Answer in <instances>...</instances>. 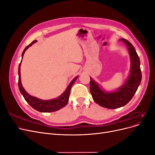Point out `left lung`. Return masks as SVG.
<instances>
[{"label":"left lung","instance_id":"obj_1","mask_svg":"<svg viewBox=\"0 0 155 155\" xmlns=\"http://www.w3.org/2000/svg\"><path fill=\"white\" fill-rule=\"evenodd\" d=\"M120 41H123L127 47L130 61V73L123 85L114 91H106L90 77V91L94 101L100 106L109 109H117L127 104L142 81L140 61L137 51L127 40L121 39Z\"/></svg>","mask_w":155,"mask_h":155}]
</instances>
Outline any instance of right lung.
Segmentation results:
<instances>
[{
	"label": "right lung",
	"mask_w": 155,
	"mask_h": 155,
	"mask_svg": "<svg viewBox=\"0 0 155 155\" xmlns=\"http://www.w3.org/2000/svg\"><path fill=\"white\" fill-rule=\"evenodd\" d=\"M37 41H32L31 43L28 45L23 50L22 54V59L21 61L18 65V88H19V91L22 95L24 97L25 100L28 102L32 108L37 111H39L41 112H55L59 110V109H62L63 107H65L68 104V100H69V95L70 92V89H71L75 81L78 78V76H77L76 78H74L72 81L70 83L69 85H68L66 90L64 91V92L61 95H60L59 97L54 98V99L48 100H41L37 98L36 97L32 96L30 95L28 93L24 87H22V83H21V62L22 60V58L24 56V54L26 50L33 45Z\"/></svg>",
	"instance_id": "right-lung-1"
}]
</instances>
